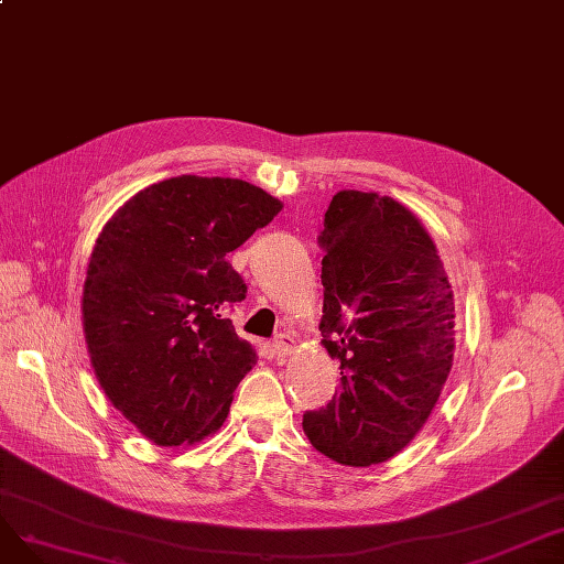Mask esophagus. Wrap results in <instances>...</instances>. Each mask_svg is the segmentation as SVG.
<instances>
[{"label":"esophagus","instance_id":"34e87169","mask_svg":"<svg viewBox=\"0 0 564 564\" xmlns=\"http://www.w3.org/2000/svg\"><path fill=\"white\" fill-rule=\"evenodd\" d=\"M274 349L279 354V359H288L290 354H294V349H297V340H294L292 336H279L276 343H274Z\"/></svg>","mask_w":564,"mask_h":564}]
</instances>
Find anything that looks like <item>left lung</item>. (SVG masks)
Masks as SVG:
<instances>
[{
  "label": "left lung",
  "mask_w": 564,
  "mask_h": 564,
  "mask_svg": "<svg viewBox=\"0 0 564 564\" xmlns=\"http://www.w3.org/2000/svg\"><path fill=\"white\" fill-rule=\"evenodd\" d=\"M317 245L319 332L340 359V387L302 425L343 466L381 464L427 423L451 375L453 288L427 228L391 196L338 192Z\"/></svg>",
  "instance_id": "obj_1"
}]
</instances>
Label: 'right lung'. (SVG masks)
<instances>
[{"label": "right lung", "instance_id": "right-lung-1", "mask_svg": "<svg viewBox=\"0 0 564 564\" xmlns=\"http://www.w3.org/2000/svg\"><path fill=\"white\" fill-rule=\"evenodd\" d=\"M283 203L237 177L177 175L126 200L82 292L88 357L109 402L155 446L215 434L256 349L226 317L247 285L226 260Z\"/></svg>", "mask_w": 564, "mask_h": 564}]
</instances>
